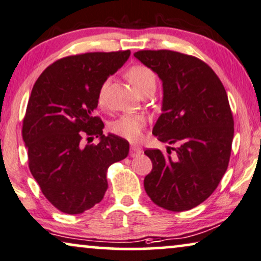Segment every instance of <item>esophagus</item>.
I'll return each instance as SVG.
<instances>
[{
  "mask_svg": "<svg viewBox=\"0 0 261 261\" xmlns=\"http://www.w3.org/2000/svg\"><path fill=\"white\" fill-rule=\"evenodd\" d=\"M142 152H143V150H142L141 146L136 145V144H131V146H130V156L131 157L141 155Z\"/></svg>",
  "mask_w": 261,
  "mask_h": 261,
  "instance_id": "34e87169",
  "label": "esophagus"
}]
</instances>
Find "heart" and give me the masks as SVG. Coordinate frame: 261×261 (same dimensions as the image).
<instances>
[{"mask_svg": "<svg viewBox=\"0 0 261 261\" xmlns=\"http://www.w3.org/2000/svg\"><path fill=\"white\" fill-rule=\"evenodd\" d=\"M126 76L138 93H142L143 91L150 89V87H155V73H153L149 67H146V66H131V67L127 69ZM108 85L109 82L105 80L98 90L97 101L100 106L105 104ZM145 123L146 117L144 115H141V113H127V115L120 116L118 119L112 122L111 125H110V130H111L113 135L125 138L127 141L135 142L141 138L143 127H144Z\"/></svg>", "mask_w": 261, "mask_h": 261, "instance_id": "1", "label": "heart"}]
</instances>
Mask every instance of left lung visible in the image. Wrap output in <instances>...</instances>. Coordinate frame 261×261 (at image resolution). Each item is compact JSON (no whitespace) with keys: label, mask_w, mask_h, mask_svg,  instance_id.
Returning <instances> with one entry per match:
<instances>
[{"label":"left lung","mask_w":261,"mask_h":261,"mask_svg":"<svg viewBox=\"0 0 261 261\" xmlns=\"http://www.w3.org/2000/svg\"><path fill=\"white\" fill-rule=\"evenodd\" d=\"M137 58L163 85L162 115L152 129L167 153L148 149L152 170L144 188L153 203L189 211L212 195L229 163L234 120L226 90L200 59L174 50H138ZM174 155H171V151Z\"/></svg>","instance_id":"1"}]
</instances>
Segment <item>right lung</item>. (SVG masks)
Wrapping results in <instances>:
<instances>
[{"mask_svg":"<svg viewBox=\"0 0 261 261\" xmlns=\"http://www.w3.org/2000/svg\"><path fill=\"white\" fill-rule=\"evenodd\" d=\"M130 50L93 52L59 59L33 86L22 125L33 177L54 207L80 214L102 200L106 171L125 159L129 142L102 135L94 115L99 87L130 57ZM97 146H84L94 136Z\"/></svg>","mask_w":261,"mask_h":261,"instance_id":"add662e5","label":"right lung"}]
</instances>
